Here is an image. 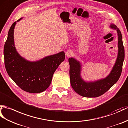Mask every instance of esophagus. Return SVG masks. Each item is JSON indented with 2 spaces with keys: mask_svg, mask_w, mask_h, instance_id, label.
I'll return each mask as SVG.
<instances>
[{
  "mask_svg": "<svg viewBox=\"0 0 128 128\" xmlns=\"http://www.w3.org/2000/svg\"><path fill=\"white\" fill-rule=\"evenodd\" d=\"M72 54V52L71 51V50H68L66 52V56H67L68 57H69Z\"/></svg>",
  "mask_w": 128,
  "mask_h": 128,
  "instance_id": "34e87169",
  "label": "esophagus"
}]
</instances>
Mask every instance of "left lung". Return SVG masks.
I'll use <instances>...</instances> for the list:
<instances>
[{
	"instance_id": "1",
	"label": "left lung",
	"mask_w": 128,
	"mask_h": 128,
	"mask_svg": "<svg viewBox=\"0 0 128 128\" xmlns=\"http://www.w3.org/2000/svg\"><path fill=\"white\" fill-rule=\"evenodd\" d=\"M110 28L116 30L118 36V53L111 71L105 78L96 81H86L81 76L82 64L74 57L69 58L70 84L73 90L81 96L96 98L102 96L112 87L120 78L124 59V48L121 32L117 26L111 23Z\"/></svg>"
}]
</instances>
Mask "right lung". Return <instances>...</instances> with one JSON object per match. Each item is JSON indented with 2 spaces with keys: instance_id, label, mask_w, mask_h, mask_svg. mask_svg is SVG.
<instances>
[{
  "instance_id": "obj_1",
  "label": "right lung",
  "mask_w": 128,
  "mask_h": 128,
  "mask_svg": "<svg viewBox=\"0 0 128 128\" xmlns=\"http://www.w3.org/2000/svg\"><path fill=\"white\" fill-rule=\"evenodd\" d=\"M14 22L8 32L4 48L5 66L8 76L22 90L31 93L45 90L52 81L53 74L65 59L64 51L46 56L36 61L26 60L16 50L14 42Z\"/></svg>"
}]
</instances>
